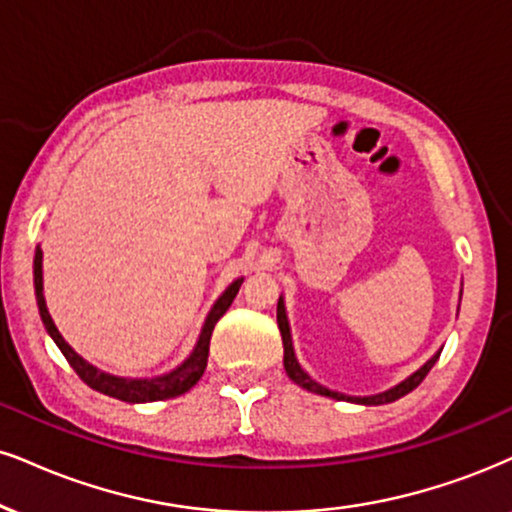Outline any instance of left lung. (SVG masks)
<instances>
[{"mask_svg": "<svg viewBox=\"0 0 512 512\" xmlns=\"http://www.w3.org/2000/svg\"><path fill=\"white\" fill-rule=\"evenodd\" d=\"M277 327H280V334H282V344H285V370L289 375V380L299 384V387H304L308 391H313V394H320V396H330V399H337V401H349V403H363V406H382V403H391L396 399H401V396H406L408 391H413L418 384L425 380L427 372L432 370V365L439 361V353L437 351L434 356L422 365L420 370H415L413 375L406 377V380L396 384V387H391L387 391H382V394H372V396H349V394H342V391H332L323 387L320 382H315L308 372L301 368L299 361H296V353H294V344H292V332H289V320H287V311H285V301H277Z\"/></svg>", "mask_w": 512, "mask_h": 512, "instance_id": "obj_1", "label": "left lung"}]
</instances>
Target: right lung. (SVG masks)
I'll use <instances>...</instances> for the list:
<instances>
[{
	"label": "right lung",
	"instance_id": "obj_1",
	"mask_svg": "<svg viewBox=\"0 0 512 512\" xmlns=\"http://www.w3.org/2000/svg\"><path fill=\"white\" fill-rule=\"evenodd\" d=\"M33 280H35L37 308H40V318L44 323V330L49 332V337H52L54 344L59 346L63 356H66V361L71 363V368L78 372L80 380L85 382L87 387L99 391V394L113 396V399H118V401L147 403V401L173 399V396L185 394V391L192 389L194 384L201 380V375H204V370H206L208 344H211L213 327H216L218 320L223 318L227 308H230L232 301H235V296L239 292V287H242L244 277H239V280L232 282V285L227 287L223 294H220V299L216 301V304H213L211 313L206 315L204 327H201L197 346H194V351L185 358V363H180L178 368L166 372V375L149 377V380H137V377H116V375H109V372L94 368L92 363H87L85 358L78 356V353L71 349V344L61 337V332L56 330L52 315H49V311H47V301H44V294H42L44 287H42V249L40 246L35 249Z\"/></svg>",
	"mask_w": 512,
	"mask_h": 512
}]
</instances>
